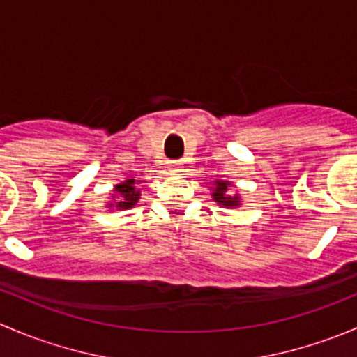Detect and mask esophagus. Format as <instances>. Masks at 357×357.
Listing matches in <instances>:
<instances>
[{
    "label": "esophagus",
    "instance_id": "obj_1",
    "mask_svg": "<svg viewBox=\"0 0 357 357\" xmlns=\"http://www.w3.org/2000/svg\"><path fill=\"white\" fill-rule=\"evenodd\" d=\"M181 160H171L169 162V167H171V171H181Z\"/></svg>",
    "mask_w": 357,
    "mask_h": 357
}]
</instances>
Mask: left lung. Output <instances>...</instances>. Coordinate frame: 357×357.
Listing matches in <instances>:
<instances>
[{
	"label": "left lung",
	"instance_id": "left-lung-1",
	"mask_svg": "<svg viewBox=\"0 0 357 357\" xmlns=\"http://www.w3.org/2000/svg\"><path fill=\"white\" fill-rule=\"evenodd\" d=\"M229 183L228 181H215V188L212 197L218 204L226 205V207H236L238 205V197H233L229 192Z\"/></svg>",
	"mask_w": 357,
	"mask_h": 357
}]
</instances>
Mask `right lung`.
Returning <instances> with one entry per match:
<instances>
[{"mask_svg": "<svg viewBox=\"0 0 357 357\" xmlns=\"http://www.w3.org/2000/svg\"><path fill=\"white\" fill-rule=\"evenodd\" d=\"M135 185H136L135 179H128V181L122 183V185L115 186V193H117L119 197V202H117L119 208H129L138 202L139 192L136 190Z\"/></svg>", "mask_w": 357, "mask_h": 357, "instance_id": "obj_1", "label": "right lung"}]
</instances>
